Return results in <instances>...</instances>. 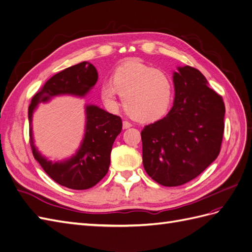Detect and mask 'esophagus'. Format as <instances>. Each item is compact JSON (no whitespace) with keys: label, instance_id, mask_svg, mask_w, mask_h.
Instances as JSON below:
<instances>
[{"label":"esophagus","instance_id":"1","mask_svg":"<svg viewBox=\"0 0 252 252\" xmlns=\"http://www.w3.org/2000/svg\"><path fill=\"white\" fill-rule=\"evenodd\" d=\"M130 127H131V124L129 123V122H127V121L123 122V129H127V128H130Z\"/></svg>","mask_w":252,"mask_h":252}]
</instances>
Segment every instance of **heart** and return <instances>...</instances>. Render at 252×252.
Segmentation results:
<instances>
[{
	"instance_id": "heart-1",
	"label": "heart",
	"mask_w": 252,
	"mask_h": 252,
	"mask_svg": "<svg viewBox=\"0 0 252 252\" xmlns=\"http://www.w3.org/2000/svg\"><path fill=\"white\" fill-rule=\"evenodd\" d=\"M100 94L109 109L119 106V94L129 117L140 123H152L168 111L173 96V83L166 71L130 60L114 69L111 83L103 84Z\"/></svg>"
}]
</instances>
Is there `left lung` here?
<instances>
[{
	"mask_svg": "<svg viewBox=\"0 0 252 252\" xmlns=\"http://www.w3.org/2000/svg\"><path fill=\"white\" fill-rule=\"evenodd\" d=\"M174 102L167 116L141 132L143 165L149 177L167 187L201 174L218 158L224 133L223 97L191 66L173 73Z\"/></svg>",
	"mask_w": 252,
	"mask_h": 252,
	"instance_id": "1",
	"label": "left lung"
}]
</instances>
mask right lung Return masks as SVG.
I'll list each match as a JSON object with an SVG mask.
<instances>
[{
  "mask_svg": "<svg viewBox=\"0 0 252 252\" xmlns=\"http://www.w3.org/2000/svg\"><path fill=\"white\" fill-rule=\"evenodd\" d=\"M97 81L95 67L88 62L68 67L51 77L33 95L28 108L29 126L36 105L58 94L83 96L94 88ZM86 132L81 148L73 158L63 163L48 162L36 151L32 131L30 147L44 171L58 184L74 190L94 187L108 172L110 152L114 140L122 130L120 117L90 105L86 107Z\"/></svg>",
  "mask_w": 252,
  "mask_h": 252,
  "instance_id": "obj_1",
  "label": "right lung"
}]
</instances>
